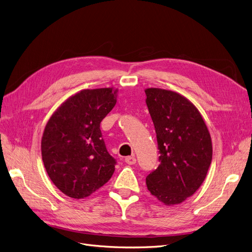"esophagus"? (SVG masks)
<instances>
[{"mask_svg":"<svg viewBox=\"0 0 252 252\" xmlns=\"http://www.w3.org/2000/svg\"><path fill=\"white\" fill-rule=\"evenodd\" d=\"M126 162L128 163V165H134V163H136V158L135 157H127V158H126Z\"/></svg>","mask_w":252,"mask_h":252,"instance_id":"esophagus-1","label":"esophagus"}]
</instances>
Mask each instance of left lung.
I'll return each mask as SVG.
<instances>
[{
	"mask_svg": "<svg viewBox=\"0 0 252 252\" xmlns=\"http://www.w3.org/2000/svg\"><path fill=\"white\" fill-rule=\"evenodd\" d=\"M145 94L160 153L146 185L159 202L174 206L204 182L212 160L211 136L198 108L184 95L156 87Z\"/></svg>",
	"mask_w": 252,
	"mask_h": 252,
	"instance_id": "left-lung-1",
	"label": "left lung"
}]
</instances>
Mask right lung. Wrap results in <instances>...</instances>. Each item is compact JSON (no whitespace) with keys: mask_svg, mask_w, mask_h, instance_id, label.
Here are the masks:
<instances>
[{"mask_svg":"<svg viewBox=\"0 0 252 252\" xmlns=\"http://www.w3.org/2000/svg\"><path fill=\"white\" fill-rule=\"evenodd\" d=\"M113 87L83 90L53 112L41 140L50 180L65 195L83 199L107 183L115 170L100 124L116 104Z\"/></svg>","mask_w":252,"mask_h":252,"instance_id":"right-lung-1","label":"right lung"}]
</instances>
